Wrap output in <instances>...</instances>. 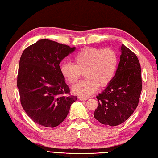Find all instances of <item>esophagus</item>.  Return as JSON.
Listing matches in <instances>:
<instances>
[{"label": "esophagus", "mask_w": 158, "mask_h": 158, "mask_svg": "<svg viewBox=\"0 0 158 158\" xmlns=\"http://www.w3.org/2000/svg\"><path fill=\"white\" fill-rule=\"evenodd\" d=\"M79 99L80 100H87L88 98H86V97H83V96H79Z\"/></svg>", "instance_id": "34e87169"}]
</instances>
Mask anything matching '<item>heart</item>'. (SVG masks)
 <instances>
[{
    "label": "heart",
    "instance_id": "obj_1",
    "mask_svg": "<svg viewBox=\"0 0 158 158\" xmlns=\"http://www.w3.org/2000/svg\"><path fill=\"white\" fill-rule=\"evenodd\" d=\"M75 64L64 62L60 73L67 82L75 83L85 72V80L75 85L72 91L75 94L88 96L100 88L108 86L114 78L119 64L118 55L110 48H85L74 57Z\"/></svg>",
    "mask_w": 158,
    "mask_h": 158
}]
</instances>
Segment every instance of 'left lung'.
<instances>
[{"label":"left lung","instance_id":"obj_1","mask_svg":"<svg viewBox=\"0 0 158 158\" xmlns=\"http://www.w3.org/2000/svg\"><path fill=\"white\" fill-rule=\"evenodd\" d=\"M117 72L111 83L96 96L98 106L94 117L100 123L118 126L129 118L139 105L142 90L139 60L134 52L124 45Z\"/></svg>","mask_w":158,"mask_h":158}]
</instances>
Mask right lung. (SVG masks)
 Wrapping results in <instances>:
<instances>
[{"label":"right lung","instance_id":"1","mask_svg":"<svg viewBox=\"0 0 158 158\" xmlns=\"http://www.w3.org/2000/svg\"><path fill=\"white\" fill-rule=\"evenodd\" d=\"M75 48L41 39L24 49L19 60L17 85L26 114L44 127H54L65 119L77 96L60 73L62 60Z\"/></svg>","mask_w":158,"mask_h":158}]
</instances>
